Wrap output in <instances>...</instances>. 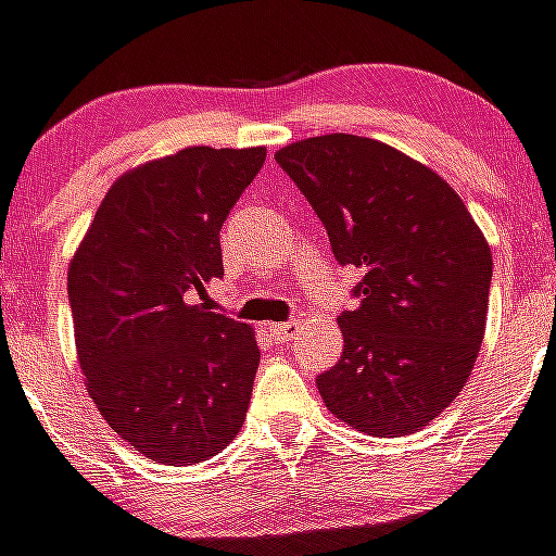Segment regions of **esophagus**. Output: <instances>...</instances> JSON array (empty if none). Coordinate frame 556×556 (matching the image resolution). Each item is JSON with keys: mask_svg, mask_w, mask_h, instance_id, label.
Instances as JSON below:
<instances>
[{"mask_svg": "<svg viewBox=\"0 0 556 556\" xmlns=\"http://www.w3.org/2000/svg\"><path fill=\"white\" fill-rule=\"evenodd\" d=\"M298 331H301V323H298V320L275 323V326H269V337H273L278 345H289V342L298 337Z\"/></svg>", "mask_w": 556, "mask_h": 556, "instance_id": "1", "label": "esophagus"}]
</instances>
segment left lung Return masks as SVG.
Returning <instances> with one entry per match:
<instances>
[{
    "instance_id": "left-lung-1",
    "label": "left lung",
    "mask_w": 556,
    "mask_h": 556,
    "mask_svg": "<svg viewBox=\"0 0 556 556\" xmlns=\"http://www.w3.org/2000/svg\"><path fill=\"white\" fill-rule=\"evenodd\" d=\"M320 217L333 258L362 269L345 348L317 376L328 409L372 437L424 429L459 395L488 320L493 255L429 166L376 139L331 132L275 152Z\"/></svg>"
}]
</instances>
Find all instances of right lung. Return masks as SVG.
Wrapping results in <instances>:
<instances>
[{
  "instance_id": "right-lung-1",
  "label": "right lung",
  "mask_w": 556,
  "mask_h": 556,
  "mask_svg": "<svg viewBox=\"0 0 556 556\" xmlns=\"http://www.w3.org/2000/svg\"><path fill=\"white\" fill-rule=\"evenodd\" d=\"M264 159V147H186L127 172L68 267L88 395L164 465L211 459L248 415L262 356L253 331L191 298L225 275L219 230Z\"/></svg>"
}]
</instances>
